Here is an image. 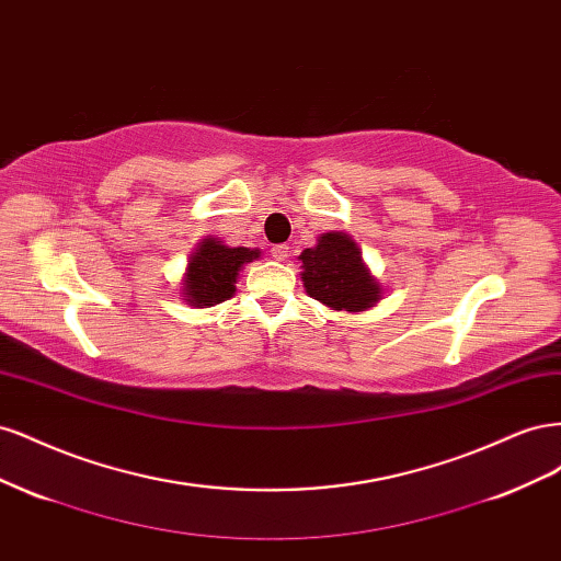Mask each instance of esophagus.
Returning <instances> with one entry per match:
<instances>
[{"instance_id": "1", "label": "esophagus", "mask_w": 561, "mask_h": 561, "mask_svg": "<svg viewBox=\"0 0 561 561\" xmlns=\"http://www.w3.org/2000/svg\"><path fill=\"white\" fill-rule=\"evenodd\" d=\"M271 257L278 260V262H285L287 257H290V248H287L285 243H280V245H274V248H271Z\"/></svg>"}]
</instances>
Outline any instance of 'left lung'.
<instances>
[{
	"label": "left lung",
	"instance_id": "left-lung-1",
	"mask_svg": "<svg viewBox=\"0 0 561 561\" xmlns=\"http://www.w3.org/2000/svg\"><path fill=\"white\" fill-rule=\"evenodd\" d=\"M297 260L304 290L332 311L360 313L377 307L383 297V285L371 276L358 243L344 231L320 233L316 245Z\"/></svg>",
	"mask_w": 561,
	"mask_h": 561
}]
</instances>
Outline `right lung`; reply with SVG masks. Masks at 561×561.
<instances>
[{
    "label": "right lung",
    "mask_w": 561,
    "mask_h": 561,
    "mask_svg": "<svg viewBox=\"0 0 561 561\" xmlns=\"http://www.w3.org/2000/svg\"><path fill=\"white\" fill-rule=\"evenodd\" d=\"M257 248H229L219 239L206 236L186 260L180 283V297L194 309H210L236 295L241 268L260 260Z\"/></svg>",
    "instance_id": "right-lung-1"
}]
</instances>
